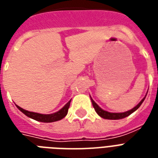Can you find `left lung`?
Returning <instances> with one entry per match:
<instances>
[{
	"mask_svg": "<svg viewBox=\"0 0 158 158\" xmlns=\"http://www.w3.org/2000/svg\"><path fill=\"white\" fill-rule=\"evenodd\" d=\"M147 94H148V92H147ZM146 96H144L143 99L135 107H134V108L132 109V110H130L126 111V112H123V113H111V112H108V111L104 110L103 109H101L95 101H93L91 97H90V101L92 102L93 107L95 109L96 112L98 114L99 116H101V118H106V119H121V118H125V117H127V116L130 115L132 113H134V111H136L140 107L142 103L143 102V101L145 100V98H146Z\"/></svg>",
	"mask_w": 158,
	"mask_h": 158,
	"instance_id": "left-lung-1",
	"label": "left lung"
}]
</instances>
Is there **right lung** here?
I'll return each instance as SVG.
<instances>
[{
	"instance_id": "obj_1",
	"label": "right lung",
	"mask_w": 158,
	"mask_h": 158,
	"mask_svg": "<svg viewBox=\"0 0 158 158\" xmlns=\"http://www.w3.org/2000/svg\"><path fill=\"white\" fill-rule=\"evenodd\" d=\"M70 102L69 101L68 103L66 104L65 106H63L60 110L57 111L53 114H40V113H35V112H31V111H28L26 110L20 108L19 106L17 105L16 107L19 109V110L21 111L22 113L24 114L25 115L28 116L29 118H31L35 120L40 121V122H44V123H51V122H55V121L61 120L62 118H63L68 112V108L70 106Z\"/></svg>"
}]
</instances>
